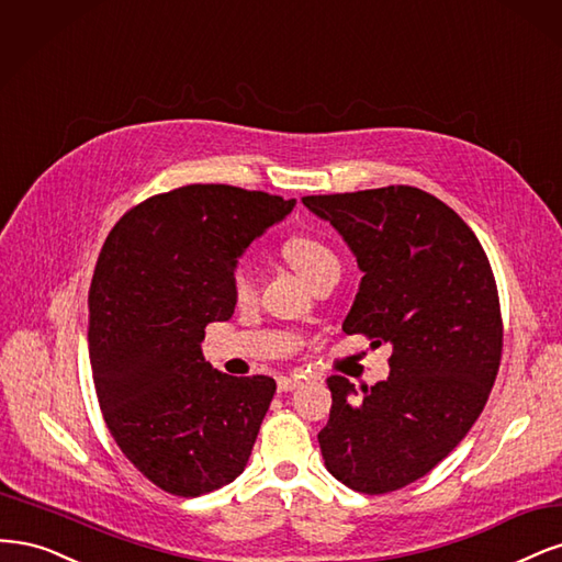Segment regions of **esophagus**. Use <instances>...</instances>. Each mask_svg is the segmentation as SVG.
Returning <instances> with one entry per match:
<instances>
[{"label": "esophagus", "mask_w": 562, "mask_h": 562, "mask_svg": "<svg viewBox=\"0 0 562 562\" xmlns=\"http://www.w3.org/2000/svg\"><path fill=\"white\" fill-rule=\"evenodd\" d=\"M305 383L303 375H280L278 378V390L280 392H292Z\"/></svg>", "instance_id": "34e87169"}]
</instances>
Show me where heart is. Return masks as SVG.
Wrapping results in <instances>:
<instances>
[{
    "label": "heart",
    "mask_w": 562,
    "mask_h": 562,
    "mask_svg": "<svg viewBox=\"0 0 562 562\" xmlns=\"http://www.w3.org/2000/svg\"><path fill=\"white\" fill-rule=\"evenodd\" d=\"M284 257L305 280H311L322 266L336 261L331 247L313 238V235H294L292 240H286ZM231 289L238 301H245L255 294V276H251V266L247 261L235 263L231 273Z\"/></svg>",
    "instance_id": "b5f03b06"
}]
</instances>
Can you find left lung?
I'll return each mask as SVG.
<instances>
[{"label":"left lung","mask_w":562,"mask_h":562,"mask_svg":"<svg viewBox=\"0 0 562 562\" xmlns=\"http://www.w3.org/2000/svg\"><path fill=\"white\" fill-rule=\"evenodd\" d=\"M364 278L346 334L390 342V375L361 394L331 375L324 467L357 493L423 479L481 415L502 357L499 299L485 251L460 216L415 187L305 195Z\"/></svg>","instance_id":"left-lung-1"}]
</instances>
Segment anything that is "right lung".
Listing matches in <instances>:
<instances>
[{
  "mask_svg": "<svg viewBox=\"0 0 562 562\" xmlns=\"http://www.w3.org/2000/svg\"><path fill=\"white\" fill-rule=\"evenodd\" d=\"M294 205L189 184L139 203L106 235L88 294L90 369L123 456L166 493L198 497L245 472L276 380L216 371L201 342L235 311L243 251Z\"/></svg>",
  "mask_w": 562,
  "mask_h": 562,
  "instance_id": "1",
  "label": "right lung"
}]
</instances>
